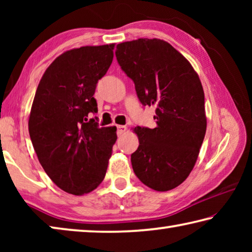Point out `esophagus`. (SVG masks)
<instances>
[{
	"label": "esophagus",
	"mask_w": 252,
	"mask_h": 252,
	"mask_svg": "<svg viewBox=\"0 0 252 252\" xmlns=\"http://www.w3.org/2000/svg\"><path fill=\"white\" fill-rule=\"evenodd\" d=\"M117 127H118V134L119 135L123 134L126 131V126H118Z\"/></svg>",
	"instance_id": "34e87169"
}]
</instances>
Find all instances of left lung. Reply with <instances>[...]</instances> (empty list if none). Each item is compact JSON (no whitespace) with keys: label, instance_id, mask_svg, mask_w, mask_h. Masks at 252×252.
<instances>
[{"label":"left lung","instance_id":"1","mask_svg":"<svg viewBox=\"0 0 252 252\" xmlns=\"http://www.w3.org/2000/svg\"><path fill=\"white\" fill-rule=\"evenodd\" d=\"M116 55L140 102L156 108L155 129H133L139 138L131 155L133 171L153 190L174 189L192 171L206 134L201 81L190 62L163 40L123 42Z\"/></svg>","mask_w":252,"mask_h":252}]
</instances>
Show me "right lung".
Wrapping results in <instances>:
<instances>
[{
	"label": "right lung",
	"mask_w": 252,
	"mask_h": 252,
	"mask_svg": "<svg viewBox=\"0 0 252 252\" xmlns=\"http://www.w3.org/2000/svg\"><path fill=\"white\" fill-rule=\"evenodd\" d=\"M114 43L81 46L62 53L45 70L29 118L37 159L60 189L82 195L103 181L117 127H100L96 83L112 63Z\"/></svg>",
	"instance_id": "right-lung-1"
}]
</instances>
